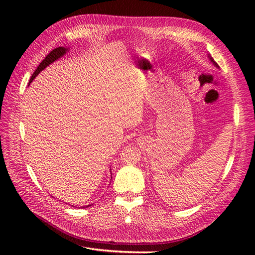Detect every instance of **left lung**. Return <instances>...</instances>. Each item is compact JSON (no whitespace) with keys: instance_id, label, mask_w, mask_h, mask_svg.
Masks as SVG:
<instances>
[{"instance_id":"left-lung-1","label":"left lung","mask_w":255,"mask_h":255,"mask_svg":"<svg viewBox=\"0 0 255 255\" xmlns=\"http://www.w3.org/2000/svg\"><path fill=\"white\" fill-rule=\"evenodd\" d=\"M208 58H210V60H211V61H212V63H213V64H214V65H215V66H216V67H217V68H219V67H218V65H217V64H216V63H215V60H214V59H213V57H211V56H210V55H208Z\"/></svg>"}]
</instances>
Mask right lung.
<instances>
[{"label": "right lung", "mask_w": 255, "mask_h": 255, "mask_svg": "<svg viewBox=\"0 0 255 255\" xmlns=\"http://www.w3.org/2000/svg\"><path fill=\"white\" fill-rule=\"evenodd\" d=\"M69 51L68 48H64V47H59V48H56L54 49L53 51H51L47 56H45V58L41 61L40 65L38 66V68L36 69V71L33 73L32 78H30L29 80V83H32V81L36 78V76L40 73V71H42L43 69L47 68L49 65H51L52 63H54V61L57 60L58 58L63 57L65 54ZM87 206H90V205H87ZM87 206H84V207H87Z\"/></svg>", "instance_id": "add662e5"}]
</instances>
